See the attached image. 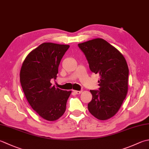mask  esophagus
<instances>
[{
    "label": "esophagus",
    "instance_id": "obj_1",
    "mask_svg": "<svg viewBox=\"0 0 149 149\" xmlns=\"http://www.w3.org/2000/svg\"><path fill=\"white\" fill-rule=\"evenodd\" d=\"M74 92L75 94H80L81 92H82V91H77V90H74Z\"/></svg>",
    "mask_w": 149,
    "mask_h": 149
}]
</instances>
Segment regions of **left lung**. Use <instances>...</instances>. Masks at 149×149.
Returning a JSON list of instances; mask_svg holds the SVG:
<instances>
[{
  "label": "left lung",
  "mask_w": 149,
  "mask_h": 149,
  "mask_svg": "<svg viewBox=\"0 0 149 149\" xmlns=\"http://www.w3.org/2000/svg\"><path fill=\"white\" fill-rule=\"evenodd\" d=\"M88 61L90 70L100 74L98 90H90L92 100L88 104L91 114L100 120L118 112L128 91L129 68L123 55L103 39L78 44Z\"/></svg>",
  "instance_id": "1"
}]
</instances>
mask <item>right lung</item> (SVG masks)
<instances>
[{
	"label": "right lung",
	"mask_w": 149,
	"mask_h": 149,
	"mask_svg": "<svg viewBox=\"0 0 149 149\" xmlns=\"http://www.w3.org/2000/svg\"><path fill=\"white\" fill-rule=\"evenodd\" d=\"M69 45L45 42L26 57L20 72V81L29 104L48 121L57 120L66 110L71 91L52 86L58 68Z\"/></svg>",
	"instance_id": "right-lung-1"
}]
</instances>
